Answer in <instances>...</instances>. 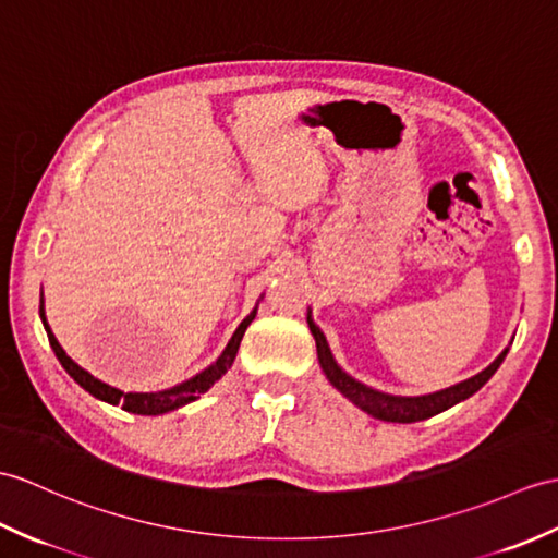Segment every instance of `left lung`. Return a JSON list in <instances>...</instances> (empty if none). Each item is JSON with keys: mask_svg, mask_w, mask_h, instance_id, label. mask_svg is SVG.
I'll list each match as a JSON object with an SVG mask.
<instances>
[{"mask_svg": "<svg viewBox=\"0 0 558 558\" xmlns=\"http://www.w3.org/2000/svg\"><path fill=\"white\" fill-rule=\"evenodd\" d=\"M308 328L311 335H314L316 340V349H318V364L326 373V378L332 383V387H338V390L349 399L354 401L359 409H364L366 413H371L373 418H380V421H390V423H416V421H425L435 416V413H442L449 407L459 404V401L469 399L471 395H475L481 387L495 375V371L501 366L504 356H507L509 349H504V352L492 361V364L481 371L473 378L463 380L454 387H447V390H439L433 395H423V397H395V395H385L373 390V387L364 385L354 380L352 375H347L338 364H335V359L328 349L326 338H323V332L314 326V323L308 320Z\"/></svg>", "mask_w": 558, "mask_h": 558, "instance_id": "obj_1", "label": "left lung"}]
</instances>
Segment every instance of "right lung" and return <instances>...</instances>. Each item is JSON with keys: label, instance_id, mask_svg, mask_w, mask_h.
Returning <instances> with one entry per match:
<instances>
[{"label": "right lung", "instance_id": "obj_1", "mask_svg": "<svg viewBox=\"0 0 558 558\" xmlns=\"http://www.w3.org/2000/svg\"><path fill=\"white\" fill-rule=\"evenodd\" d=\"M40 316H43V323H45L49 344H51V349H54L59 364L66 368V373L77 385L83 387V390H87L89 395L101 399V401H109V404H113V407L119 404L131 413H142V416H159V413L173 411L178 407L187 404V401H194L202 392L209 390V387L220 378V375H226V371L232 366V361H235V356H238L242 335H244V330H247L250 323L254 320L256 311H252V314L240 323V328L235 330V335H232V340L223 349V354L216 359V364H211L209 368H204L202 373L194 375V378L180 383V385L171 387V390H163V392H121V390H116V387L97 380L95 375H89L85 368L77 366L71 356H66V352H63L61 344L54 338V332H51L49 326H47L43 302H40Z\"/></svg>", "mask_w": 558, "mask_h": 558}]
</instances>
